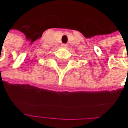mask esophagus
Returning <instances> with one entry per match:
<instances>
[{"label":"esophagus","instance_id":"1","mask_svg":"<svg viewBox=\"0 0 128 128\" xmlns=\"http://www.w3.org/2000/svg\"><path fill=\"white\" fill-rule=\"evenodd\" d=\"M62 47H63V48H67L68 47V45L66 44H62Z\"/></svg>","mask_w":128,"mask_h":128}]
</instances>
